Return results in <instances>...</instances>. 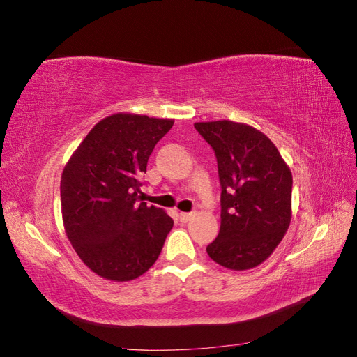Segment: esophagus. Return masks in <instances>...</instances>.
Masks as SVG:
<instances>
[{"label": "esophagus", "mask_w": 357, "mask_h": 357, "mask_svg": "<svg viewBox=\"0 0 357 357\" xmlns=\"http://www.w3.org/2000/svg\"><path fill=\"white\" fill-rule=\"evenodd\" d=\"M193 218V213H180V220L181 222H189Z\"/></svg>", "instance_id": "obj_1"}]
</instances>
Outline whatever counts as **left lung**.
Here are the masks:
<instances>
[{
    "label": "left lung",
    "instance_id": "left-lung-1",
    "mask_svg": "<svg viewBox=\"0 0 357 357\" xmlns=\"http://www.w3.org/2000/svg\"><path fill=\"white\" fill-rule=\"evenodd\" d=\"M218 158L220 232L207 247L215 264L245 271L265 262L291 219V172L259 129L232 121L197 122Z\"/></svg>",
    "mask_w": 357,
    "mask_h": 357
}]
</instances>
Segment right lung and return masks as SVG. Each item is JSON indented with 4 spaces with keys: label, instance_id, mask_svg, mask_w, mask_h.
I'll list each match as a JSON object with an SVG mask.
<instances>
[{
    "label": "right lung",
    "instance_id": "right-lung-1",
    "mask_svg": "<svg viewBox=\"0 0 357 357\" xmlns=\"http://www.w3.org/2000/svg\"><path fill=\"white\" fill-rule=\"evenodd\" d=\"M174 119L114 113L84 137L63 167L61 210L73 248L112 282L143 275L160 255L172 219L138 201L149 156Z\"/></svg>",
    "mask_w": 357,
    "mask_h": 357
}]
</instances>
